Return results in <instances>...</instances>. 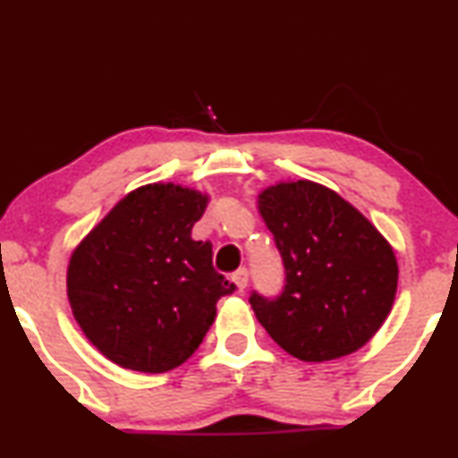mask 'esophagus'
Segmentation results:
<instances>
[{
	"instance_id": "esophagus-1",
	"label": "esophagus",
	"mask_w": 458,
	"mask_h": 458,
	"mask_svg": "<svg viewBox=\"0 0 458 458\" xmlns=\"http://www.w3.org/2000/svg\"><path fill=\"white\" fill-rule=\"evenodd\" d=\"M233 284L239 292H243L247 288V284H250V273H247V268H239V271L233 275Z\"/></svg>"
}]
</instances>
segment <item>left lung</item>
Segmentation results:
<instances>
[{
    "label": "left lung",
    "mask_w": 458,
    "mask_h": 458,
    "mask_svg": "<svg viewBox=\"0 0 458 458\" xmlns=\"http://www.w3.org/2000/svg\"><path fill=\"white\" fill-rule=\"evenodd\" d=\"M258 208L285 268L282 294L250 296L258 322L305 362L360 350L393 310L399 267L388 241L350 202L313 181L268 187Z\"/></svg>",
    "instance_id": "left-lung-1"
}]
</instances>
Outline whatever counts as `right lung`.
<instances>
[{
  "mask_svg": "<svg viewBox=\"0 0 458 458\" xmlns=\"http://www.w3.org/2000/svg\"><path fill=\"white\" fill-rule=\"evenodd\" d=\"M208 196L174 183L130 191L68 264V299L85 337L114 365L164 373L198 350L215 305L236 290L191 239Z\"/></svg>",
  "mask_w": 458,
  "mask_h": 458,
  "instance_id": "add662e5",
  "label": "right lung"
}]
</instances>
